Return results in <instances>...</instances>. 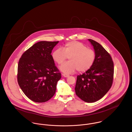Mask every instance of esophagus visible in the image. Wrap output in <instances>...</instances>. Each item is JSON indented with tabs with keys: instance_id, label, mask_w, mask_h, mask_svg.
<instances>
[{
	"instance_id": "34e87169",
	"label": "esophagus",
	"mask_w": 132,
	"mask_h": 132,
	"mask_svg": "<svg viewBox=\"0 0 132 132\" xmlns=\"http://www.w3.org/2000/svg\"><path fill=\"white\" fill-rule=\"evenodd\" d=\"M62 75H63V76L64 77H65V78H68V77H69L70 76L69 75L66 74H63Z\"/></svg>"
}]
</instances>
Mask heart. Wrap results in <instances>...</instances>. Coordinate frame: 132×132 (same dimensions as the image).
Segmentation results:
<instances>
[{"mask_svg":"<svg viewBox=\"0 0 132 132\" xmlns=\"http://www.w3.org/2000/svg\"><path fill=\"white\" fill-rule=\"evenodd\" d=\"M53 60L58 64L62 63L69 57V61L62 64L59 70L69 74L77 70L79 72H85L89 70L95 60V53L81 42L71 41L67 43L63 48H58L52 54Z\"/></svg>","mask_w":132,"mask_h":132,"instance_id":"1","label":"heart"}]
</instances>
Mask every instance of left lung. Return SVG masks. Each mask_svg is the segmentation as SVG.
<instances>
[{
	"mask_svg": "<svg viewBox=\"0 0 132 132\" xmlns=\"http://www.w3.org/2000/svg\"><path fill=\"white\" fill-rule=\"evenodd\" d=\"M93 46L95 60L93 67L77 77L75 93L82 100L94 103L102 98L113 82L114 63L110 55L97 42L88 39Z\"/></svg>",
	"mask_w": 132,
	"mask_h": 132,
	"instance_id": "left-lung-1",
	"label": "left lung"
}]
</instances>
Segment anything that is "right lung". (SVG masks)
Returning a JSON list of instances; mask_svg holds the SVG:
<instances>
[{"label":"right lung","instance_id":"add662e5","mask_svg":"<svg viewBox=\"0 0 132 132\" xmlns=\"http://www.w3.org/2000/svg\"><path fill=\"white\" fill-rule=\"evenodd\" d=\"M58 42H38L27 50L19 60L17 75L19 86L34 102H47L55 93L61 74L51 53Z\"/></svg>","mask_w":132,"mask_h":132}]
</instances>
